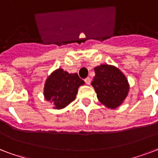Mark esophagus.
<instances>
[{"label":"esophagus","mask_w":158,"mask_h":158,"mask_svg":"<svg viewBox=\"0 0 158 158\" xmlns=\"http://www.w3.org/2000/svg\"><path fill=\"white\" fill-rule=\"evenodd\" d=\"M85 82L86 83L87 85H90V78H89V77L85 78Z\"/></svg>","instance_id":"esophagus-1"}]
</instances>
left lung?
<instances>
[{
    "instance_id": "obj_1",
    "label": "left lung",
    "mask_w": 158,
    "mask_h": 158,
    "mask_svg": "<svg viewBox=\"0 0 158 158\" xmlns=\"http://www.w3.org/2000/svg\"><path fill=\"white\" fill-rule=\"evenodd\" d=\"M96 75L91 82L97 98L109 109L118 108L125 101L129 91V84L125 75L118 68L101 64L94 68Z\"/></svg>"
}]
</instances>
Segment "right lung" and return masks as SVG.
<instances>
[{
    "label": "right lung",
    "mask_w": 158,
    "mask_h": 158,
    "mask_svg": "<svg viewBox=\"0 0 158 158\" xmlns=\"http://www.w3.org/2000/svg\"><path fill=\"white\" fill-rule=\"evenodd\" d=\"M85 84L77 73H69L62 68L53 71L47 77L44 87V96L52 104V108L62 110L76 99L78 88Z\"/></svg>",
    "instance_id": "1"
}]
</instances>
